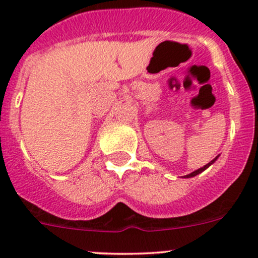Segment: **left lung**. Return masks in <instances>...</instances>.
Instances as JSON below:
<instances>
[{
  "instance_id": "left-lung-1",
  "label": "left lung",
  "mask_w": 258,
  "mask_h": 258,
  "mask_svg": "<svg viewBox=\"0 0 258 258\" xmlns=\"http://www.w3.org/2000/svg\"><path fill=\"white\" fill-rule=\"evenodd\" d=\"M217 158H218V156H216V157H215V158H213V160H212V161H211V162H209V163H207V165H205V166H204V167H201V168H199V170L194 171V172H192V173H189V175H186V176H184V177H187V178H189V177H195V176H196V175H199V173L204 172V171H205V170H206V168H207V167H209V166H211V165H212V163H213V162H215V161H216V160H217Z\"/></svg>"
}]
</instances>
